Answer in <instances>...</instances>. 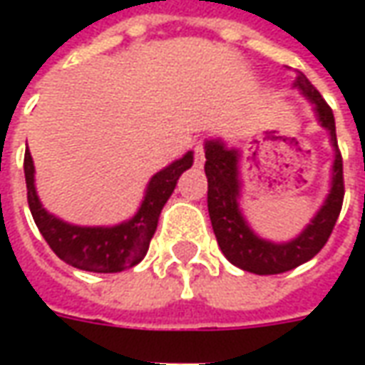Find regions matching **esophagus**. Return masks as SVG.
I'll return each mask as SVG.
<instances>
[{
    "instance_id": "1",
    "label": "esophagus",
    "mask_w": 365,
    "mask_h": 365,
    "mask_svg": "<svg viewBox=\"0 0 365 365\" xmlns=\"http://www.w3.org/2000/svg\"><path fill=\"white\" fill-rule=\"evenodd\" d=\"M205 164V152H203V146L197 144L195 146V168H203Z\"/></svg>"
}]
</instances>
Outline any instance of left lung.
<instances>
[{
  "mask_svg": "<svg viewBox=\"0 0 365 365\" xmlns=\"http://www.w3.org/2000/svg\"><path fill=\"white\" fill-rule=\"evenodd\" d=\"M293 90H297L313 105L317 123L329 133L332 146V166H330L329 193L322 199L321 207L311 217L303 230L289 240H269L260 237L250 227L240 199L245 193L240 160L242 150L238 146H229L225 138L213 136L205 140V174L209 182L207 207L213 225V232L225 258L237 268L256 275H274L289 272L305 264L327 245L330 232L336 225L338 215L344 199L342 182V156L336 143V125L334 115L327 101L322 99L313 83L303 72H295Z\"/></svg>",
  "mask_w": 365,
  "mask_h": 365,
  "instance_id": "obj_1",
  "label": "left lung"
}]
</instances>
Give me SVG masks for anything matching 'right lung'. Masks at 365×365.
Returning a JSON list of instances; mask_svg holds the SVG:
<instances>
[{"label": "right lung", "instance_id": "1", "mask_svg": "<svg viewBox=\"0 0 365 365\" xmlns=\"http://www.w3.org/2000/svg\"><path fill=\"white\" fill-rule=\"evenodd\" d=\"M193 166V150L162 168L152 175L136 213L117 225H74L51 213L36 193L35 162L25 152V182L29 209L36 227L52 252L70 266L96 274H115L135 268L148 252L150 240L158 227L162 209L174 193L180 175Z\"/></svg>", "mask_w": 365, "mask_h": 365}]
</instances>
